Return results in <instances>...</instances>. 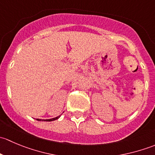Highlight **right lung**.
<instances>
[{
  "label": "right lung",
  "mask_w": 155,
  "mask_h": 155,
  "mask_svg": "<svg viewBox=\"0 0 155 155\" xmlns=\"http://www.w3.org/2000/svg\"><path fill=\"white\" fill-rule=\"evenodd\" d=\"M60 116H61V115H59V116L55 117V118H51V119H46V120H43V121H54V120H56V119H58V118H60ZM37 121H41V119H38V118H37Z\"/></svg>",
  "instance_id": "1"
}]
</instances>
